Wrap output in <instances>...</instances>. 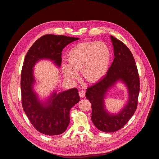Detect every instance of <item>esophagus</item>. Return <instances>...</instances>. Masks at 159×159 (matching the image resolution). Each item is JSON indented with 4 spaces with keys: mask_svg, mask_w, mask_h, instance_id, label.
Segmentation results:
<instances>
[{
    "mask_svg": "<svg viewBox=\"0 0 159 159\" xmlns=\"http://www.w3.org/2000/svg\"><path fill=\"white\" fill-rule=\"evenodd\" d=\"M79 95L81 97V98H83L85 95V92L84 90H80L79 92Z\"/></svg>",
    "mask_w": 159,
    "mask_h": 159,
    "instance_id": "esophagus-1",
    "label": "esophagus"
}]
</instances>
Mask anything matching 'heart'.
Here are the masks:
<instances>
[{"label":"heart","mask_w":159,"mask_h":159,"mask_svg":"<svg viewBox=\"0 0 159 159\" xmlns=\"http://www.w3.org/2000/svg\"><path fill=\"white\" fill-rule=\"evenodd\" d=\"M111 59L109 47L102 42L80 43L73 46L67 55L68 63L62 62L66 79L73 80L81 70L83 78L90 83L101 80L107 72Z\"/></svg>","instance_id":"1"}]
</instances>
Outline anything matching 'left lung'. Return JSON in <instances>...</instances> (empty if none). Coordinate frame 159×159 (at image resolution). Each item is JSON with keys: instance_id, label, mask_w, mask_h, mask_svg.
I'll use <instances>...</instances> for the list:
<instances>
[{"instance_id": "1", "label": "left lung", "mask_w": 159, "mask_h": 159, "mask_svg": "<svg viewBox=\"0 0 159 159\" xmlns=\"http://www.w3.org/2000/svg\"><path fill=\"white\" fill-rule=\"evenodd\" d=\"M115 58L106 75L87 89L86 98L92 105V121L99 130L113 132L123 127L135 113L139 93V76L135 60L127 46L111 35ZM122 80L129 91V101L118 114H109L103 104L107 91L118 81Z\"/></svg>"}]
</instances>
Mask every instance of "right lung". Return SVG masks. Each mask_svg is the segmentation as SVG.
<instances>
[{"instance_id": "1", "label": "right lung", "mask_w": 159, "mask_h": 159, "mask_svg": "<svg viewBox=\"0 0 159 159\" xmlns=\"http://www.w3.org/2000/svg\"><path fill=\"white\" fill-rule=\"evenodd\" d=\"M78 39L65 35H44L32 44L24 60L21 73L23 109L35 129L46 135H59L66 131L70 122V109L80 101V96L78 89L73 88L58 94L53 92L47 102L43 104L32 89V68L43 58L53 60L60 67L62 50Z\"/></svg>"}]
</instances>
